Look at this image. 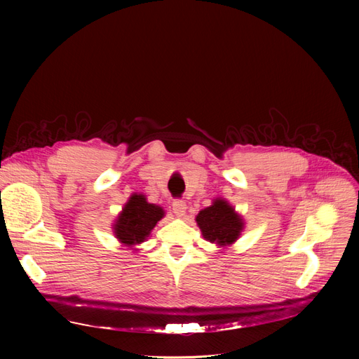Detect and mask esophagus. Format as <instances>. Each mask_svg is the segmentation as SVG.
Returning a JSON list of instances; mask_svg holds the SVG:
<instances>
[{
  "label": "esophagus",
  "instance_id": "34e87169",
  "mask_svg": "<svg viewBox=\"0 0 359 359\" xmlns=\"http://www.w3.org/2000/svg\"><path fill=\"white\" fill-rule=\"evenodd\" d=\"M187 205L184 201H175L173 202V212L176 217H183L186 214Z\"/></svg>",
  "mask_w": 359,
  "mask_h": 359
}]
</instances>
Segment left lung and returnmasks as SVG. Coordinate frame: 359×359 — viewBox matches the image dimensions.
Instances as JSON below:
<instances>
[{
	"label": "left lung",
	"mask_w": 359,
	"mask_h": 359,
	"mask_svg": "<svg viewBox=\"0 0 359 359\" xmlns=\"http://www.w3.org/2000/svg\"><path fill=\"white\" fill-rule=\"evenodd\" d=\"M195 219L203 238L218 249L231 248L244 230L243 217L224 198L214 199L212 205L199 211Z\"/></svg>",
	"instance_id": "left-lung-1"
}]
</instances>
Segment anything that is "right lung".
<instances>
[{
  "label": "right lung",
  "instance_id": "1",
  "mask_svg": "<svg viewBox=\"0 0 359 359\" xmlns=\"http://www.w3.org/2000/svg\"><path fill=\"white\" fill-rule=\"evenodd\" d=\"M164 215L160 205L149 203L142 194H132L111 225L113 234L122 248L137 252Z\"/></svg>",
  "mask_w": 359,
  "mask_h": 359
}]
</instances>
